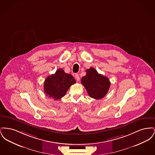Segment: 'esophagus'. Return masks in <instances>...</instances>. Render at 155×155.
<instances>
[{
    "mask_svg": "<svg viewBox=\"0 0 155 155\" xmlns=\"http://www.w3.org/2000/svg\"><path fill=\"white\" fill-rule=\"evenodd\" d=\"M75 78H76V80H77V81H80V77H79V75H78V74H75Z\"/></svg>",
    "mask_w": 155,
    "mask_h": 155,
    "instance_id": "34e87169",
    "label": "esophagus"
}]
</instances>
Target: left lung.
<instances>
[{"instance_id": "obj_1", "label": "left lung", "mask_w": 155, "mask_h": 155, "mask_svg": "<svg viewBox=\"0 0 155 155\" xmlns=\"http://www.w3.org/2000/svg\"><path fill=\"white\" fill-rule=\"evenodd\" d=\"M86 73L87 74L81 78V84L87 91L89 96L96 99L103 98L110 86L109 78L99 74L93 67L87 70Z\"/></svg>"}]
</instances>
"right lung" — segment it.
<instances>
[{
	"label": "right lung",
	"mask_w": 155,
	"mask_h": 155,
	"mask_svg": "<svg viewBox=\"0 0 155 155\" xmlns=\"http://www.w3.org/2000/svg\"><path fill=\"white\" fill-rule=\"evenodd\" d=\"M76 82L74 77L67 74L62 68L48 76L44 82L45 93L49 97L59 100L66 95L70 86Z\"/></svg>",
	"instance_id": "obj_1"
}]
</instances>
